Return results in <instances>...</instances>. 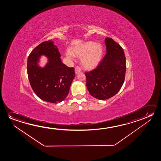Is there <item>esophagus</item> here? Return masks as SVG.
<instances>
[{
    "label": "esophagus",
    "instance_id": "34e87169",
    "mask_svg": "<svg viewBox=\"0 0 161 161\" xmlns=\"http://www.w3.org/2000/svg\"><path fill=\"white\" fill-rule=\"evenodd\" d=\"M82 72V69L79 68V66H77L75 68V73L76 74H79Z\"/></svg>",
    "mask_w": 161,
    "mask_h": 161
}]
</instances>
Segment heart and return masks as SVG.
<instances>
[{
    "mask_svg": "<svg viewBox=\"0 0 161 161\" xmlns=\"http://www.w3.org/2000/svg\"><path fill=\"white\" fill-rule=\"evenodd\" d=\"M104 49L102 45L93 41H87L72 47L65 53L67 58H81L80 63L86 70L95 69L102 61Z\"/></svg>",
    "mask_w": 161,
    "mask_h": 161,
    "instance_id": "heart-1",
    "label": "heart"
}]
</instances>
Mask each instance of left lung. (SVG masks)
<instances>
[{
    "label": "left lung",
    "instance_id": "1",
    "mask_svg": "<svg viewBox=\"0 0 161 161\" xmlns=\"http://www.w3.org/2000/svg\"><path fill=\"white\" fill-rule=\"evenodd\" d=\"M106 52L96 69L86 72V86L90 95L107 100L118 93L124 82L126 59L123 48L112 38H105Z\"/></svg>",
    "mask_w": 161,
    "mask_h": 161
}]
</instances>
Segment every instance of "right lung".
<instances>
[{
    "label": "right lung",
    "mask_w": 161,
    "mask_h": 161,
    "mask_svg": "<svg viewBox=\"0 0 161 161\" xmlns=\"http://www.w3.org/2000/svg\"><path fill=\"white\" fill-rule=\"evenodd\" d=\"M48 59L46 65H38L40 58ZM58 47L51 40L39 44L31 51L27 59V74L31 87L40 99L58 103L68 95L75 77L74 68H69L61 62Z\"/></svg>",
    "instance_id": "1"
}]
</instances>
